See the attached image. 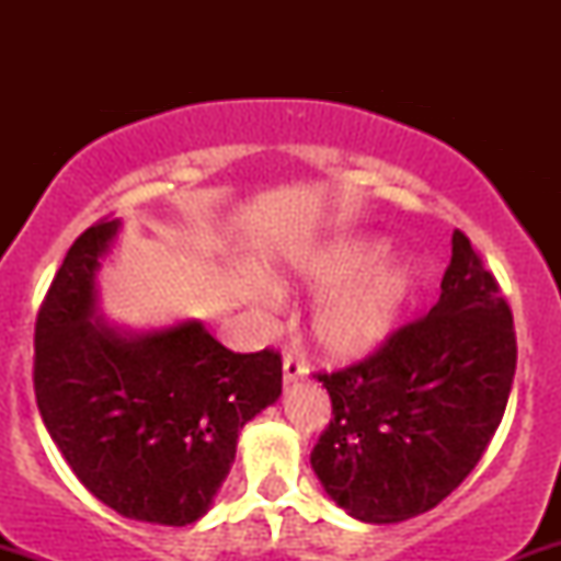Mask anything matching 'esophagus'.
Returning a JSON list of instances; mask_svg holds the SVG:
<instances>
[{"mask_svg": "<svg viewBox=\"0 0 561 561\" xmlns=\"http://www.w3.org/2000/svg\"><path fill=\"white\" fill-rule=\"evenodd\" d=\"M282 375H285V385H295V382H300L308 371H306V364H302L298 356L287 353L285 362H282Z\"/></svg>", "mask_w": 561, "mask_h": 561, "instance_id": "34e87169", "label": "esophagus"}]
</instances>
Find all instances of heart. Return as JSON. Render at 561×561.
<instances>
[{
    "label": "heart",
    "mask_w": 561,
    "mask_h": 561,
    "mask_svg": "<svg viewBox=\"0 0 561 561\" xmlns=\"http://www.w3.org/2000/svg\"><path fill=\"white\" fill-rule=\"evenodd\" d=\"M382 240H340L308 250L295 272L327 293L311 313V340L330 358H358L375 351L392 332L420 274L409 261L385 259Z\"/></svg>",
    "instance_id": "b5f03b06"
}]
</instances>
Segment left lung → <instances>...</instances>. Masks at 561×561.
<instances>
[{"instance_id": "1", "label": "left lung", "mask_w": 561, "mask_h": 561, "mask_svg": "<svg viewBox=\"0 0 561 561\" xmlns=\"http://www.w3.org/2000/svg\"><path fill=\"white\" fill-rule=\"evenodd\" d=\"M517 369L512 308L454 231L440 300L364 362L317 371L332 420L311 467L337 506L390 525L440 504L478 467L504 420Z\"/></svg>"}]
</instances>
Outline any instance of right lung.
<instances>
[{
  "mask_svg": "<svg viewBox=\"0 0 561 561\" xmlns=\"http://www.w3.org/2000/svg\"><path fill=\"white\" fill-rule=\"evenodd\" d=\"M118 221L70 244L34 330L47 433L89 493L121 517L182 527L208 512L240 430L282 392L274 347L231 353L199 321L121 334L94 320V274Z\"/></svg>",
  "mask_w": 561,
  "mask_h": 561,
  "instance_id": "obj_1",
  "label": "right lung"
}]
</instances>
